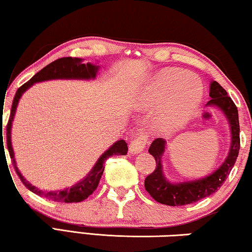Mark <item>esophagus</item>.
Returning <instances> with one entry per match:
<instances>
[{
	"mask_svg": "<svg viewBox=\"0 0 252 252\" xmlns=\"http://www.w3.org/2000/svg\"><path fill=\"white\" fill-rule=\"evenodd\" d=\"M147 143H148V135L144 133H139V135L130 143V153L135 155V153H140L141 151H143V149L146 148Z\"/></svg>",
	"mask_w": 252,
	"mask_h": 252,
	"instance_id": "34e87169",
	"label": "esophagus"
}]
</instances>
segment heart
<instances>
[{
	"label": "heart",
	"mask_w": 252,
	"mask_h": 252,
	"mask_svg": "<svg viewBox=\"0 0 252 252\" xmlns=\"http://www.w3.org/2000/svg\"><path fill=\"white\" fill-rule=\"evenodd\" d=\"M202 101V85L189 72L167 69L160 72L140 97L143 109H156L163 104L159 118L161 127L172 131L182 126L193 117Z\"/></svg>",
	"instance_id": "1"
}]
</instances>
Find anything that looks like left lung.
<instances>
[{
	"label": "left lung",
	"mask_w": 252,
	"mask_h": 252,
	"mask_svg": "<svg viewBox=\"0 0 252 252\" xmlns=\"http://www.w3.org/2000/svg\"><path fill=\"white\" fill-rule=\"evenodd\" d=\"M209 95L211 100L208 102V104L218 106L223 111L229 120L230 129H231V148H230L229 156L224 160L223 164L209 177L200 179V180L173 185L165 180L162 173L161 158L164 152L165 141L162 138L156 139L149 148V152L155 157L157 165L155 171L149 174L144 180V188L158 202L174 207L197 202L198 200L215 193L221 188L236 163L239 150H240V126H239L238 109L231 97L227 94V91L216 81H213L210 85Z\"/></svg>",
	"instance_id": "1"
}]
</instances>
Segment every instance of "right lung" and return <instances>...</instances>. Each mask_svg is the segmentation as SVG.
Returning a JSON list of instances; mask_svg holds the SVG:
<instances>
[{"mask_svg": "<svg viewBox=\"0 0 252 252\" xmlns=\"http://www.w3.org/2000/svg\"><path fill=\"white\" fill-rule=\"evenodd\" d=\"M97 69H99V66L93 65L91 63H87V64H84V63H82V60L81 59H76V58L72 59L71 57L58 59L52 63H50V64L46 65L45 67H43L40 72H37V73L34 75L31 80H29L27 83L21 85L15 93L13 103H12L10 118H8V121L6 125L7 150H8V153H10L12 163H13L15 172L18 173L20 180L23 182V185L27 187L30 191H32L33 193L40 195L42 198H46L51 200V201H55V202H66V203L83 201V200L87 199L89 195H91L93 191L96 189V187L99 186L102 173L104 171V165H103L104 161L112 156L126 155L127 152L126 142L125 140L117 141L109 149V150H106L103 155L100 157V159L97 160L94 168L91 170V172L89 173L82 181L78 182L73 187L66 188L65 190L51 191V192L37 189V188L32 186L28 180H25L24 177L21 174L18 167H16L15 164L14 152L11 144V126H12V121H13L14 114H15L16 106H18L21 95H22L23 93L27 91L30 87H31V85H33L36 82H42V81L53 80V79H84V80L94 79ZM1 133H3V130L1 131V127H0V134Z\"/></svg>", "mask_w": 252, "mask_h": 252, "instance_id": "1", "label": "right lung"}]
</instances>
